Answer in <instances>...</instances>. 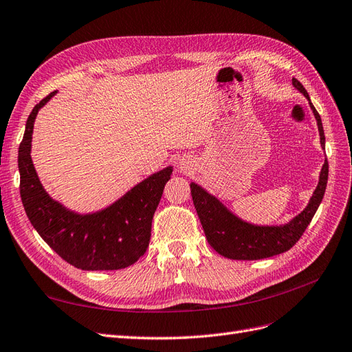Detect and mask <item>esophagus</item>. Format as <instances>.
Returning <instances> with one entry per match:
<instances>
[{"instance_id": "esophagus-1", "label": "esophagus", "mask_w": 352, "mask_h": 352, "mask_svg": "<svg viewBox=\"0 0 352 352\" xmlns=\"http://www.w3.org/2000/svg\"><path fill=\"white\" fill-rule=\"evenodd\" d=\"M178 168L182 169L183 173H187V169H190V166H188L187 162H179V164H178Z\"/></svg>"}]
</instances>
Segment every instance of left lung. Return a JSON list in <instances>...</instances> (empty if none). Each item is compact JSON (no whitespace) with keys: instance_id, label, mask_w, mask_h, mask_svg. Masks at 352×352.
Instances as JSON below:
<instances>
[{"instance_id":"obj_1","label":"left lung","mask_w":352,"mask_h":352,"mask_svg":"<svg viewBox=\"0 0 352 352\" xmlns=\"http://www.w3.org/2000/svg\"><path fill=\"white\" fill-rule=\"evenodd\" d=\"M292 84L300 94L307 97L309 107L317 120L320 144L324 148L326 138L321 118L313 103H311L304 85L296 78L292 79ZM327 177L329 164L326 159L323 168L320 170L318 184L305 209L290 219L289 223L280 226H258L248 223V221L233 214L223 202H219L218 197L208 193L204 187H200L196 183H190V188H192L193 204L200 223H202L208 243L219 255L226 258L255 261L283 254L298 242L311 223V219H313L321 200H323Z\"/></svg>"}]
</instances>
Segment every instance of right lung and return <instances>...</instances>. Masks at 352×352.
Here are the masks:
<instances>
[{
  "label": "right lung",
  "mask_w": 352,
  "mask_h": 352,
  "mask_svg": "<svg viewBox=\"0 0 352 352\" xmlns=\"http://www.w3.org/2000/svg\"><path fill=\"white\" fill-rule=\"evenodd\" d=\"M56 93L32 109L19 146L20 197L26 215L44 242L70 265L85 271L126 268L146 252L155 210L173 166L147 177L104 209L89 214L67 209L45 192L31 157L35 118Z\"/></svg>",
  "instance_id": "obj_1"
}]
</instances>
